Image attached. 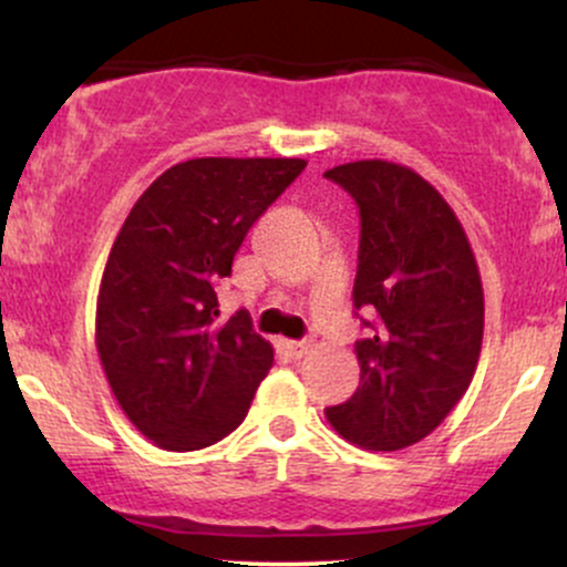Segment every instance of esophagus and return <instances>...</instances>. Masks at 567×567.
<instances>
[{
	"label": "esophagus",
	"instance_id": "esophagus-1",
	"mask_svg": "<svg viewBox=\"0 0 567 567\" xmlns=\"http://www.w3.org/2000/svg\"><path fill=\"white\" fill-rule=\"evenodd\" d=\"M282 349L288 351V357H292V360H301L306 351L311 349V343L309 341H282Z\"/></svg>",
	"mask_w": 567,
	"mask_h": 567
}]
</instances>
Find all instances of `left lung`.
Here are the masks:
<instances>
[{"label": "left lung", "instance_id": "8db88e82", "mask_svg": "<svg viewBox=\"0 0 567 567\" xmlns=\"http://www.w3.org/2000/svg\"><path fill=\"white\" fill-rule=\"evenodd\" d=\"M360 207L354 343L360 386L324 410L365 451H402L432 434L470 389L485 301L470 239L442 194L410 167L360 159L324 173Z\"/></svg>", "mask_w": 567, "mask_h": 567}]
</instances>
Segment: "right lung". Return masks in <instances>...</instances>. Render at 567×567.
Wrapping results in <instances>:
<instances>
[{"mask_svg": "<svg viewBox=\"0 0 567 567\" xmlns=\"http://www.w3.org/2000/svg\"><path fill=\"white\" fill-rule=\"evenodd\" d=\"M303 159L202 157L154 181L116 234L95 311L109 386L165 451L216 445L245 421L275 349L247 311L220 324L218 285Z\"/></svg>", "mask_w": 567, "mask_h": 567, "instance_id": "add662e5", "label": "right lung"}]
</instances>
